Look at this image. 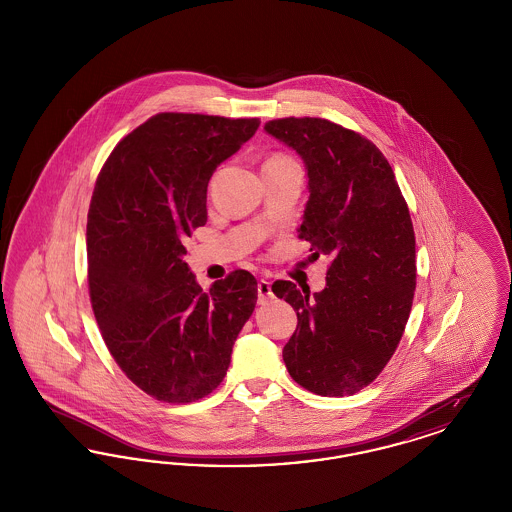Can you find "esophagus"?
<instances>
[{"label":"esophagus","mask_w":512,"mask_h":512,"mask_svg":"<svg viewBox=\"0 0 512 512\" xmlns=\"http://www.w3.org/2000/svg\"><path fill=\"white\" fill-rule=\"evenodd\" d=\"M257 293H259V303H267L272 299V288L268 280H259L257 284Z\"/></svg>","instance_id":"esophagus-1"}]
</instances>
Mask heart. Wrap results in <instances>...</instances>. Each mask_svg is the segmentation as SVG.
Segmentation results:
<instances>
[{
    "mask_svg": "<svg viewBox=\"0 0 512 512\" xmlns=\"http://www.w3.org/2000/svg\"><path fill=\"white\" fill-rule=\"evenodd\" d=\"M278 161H292V159L288 155H284V153H276V155H272L268 159L267 163H278Z\"/></svg>",
    "mask_w": 512,
    "mask_h": 512,
    "instance_id": "1",
    "label": "heart"
}]
</instances>
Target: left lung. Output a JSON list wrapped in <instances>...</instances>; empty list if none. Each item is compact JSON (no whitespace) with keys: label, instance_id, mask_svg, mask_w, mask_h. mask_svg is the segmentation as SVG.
Wrapping results in <instances>:
<instances>
[{"label":"left lung","instance_id":"obj_1","mask_svg":"<svg viewBox=\"0 0 512 512\" xmlns=\"http://www.w3.org/2000/svg\"><path fill=\"white\" fill-rule=\"evenodd\" d=\"M265 130L305 161L309 201L297 232L315 257L332 259L322 292H301L290 280L272 284L297 311L282 357L301 388L353 395L390 363L411 315L409 207L388 159L359 132L315 117L274 119Z\"/></svg>","mask_w":512,"mask_h":512}]
</instances>
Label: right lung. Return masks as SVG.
I'll return each instance as SVG.
<instances>
[{"mask_svg":"<svg viewBox=\"0 0 512 512\" xmlns=\"http://www.w3.org/2000/svg\"><path fill=\"white\" fill-rule=\"evenodd\" d=\"M259 119L157 113L101 167L86 226L88 290L101 338L122 372L165 403L219 388L257 303V280L234 270L205 293L184 242L207 222V186Z\"/></svg>","mask_w":512,"mask_h":512,"instance_id":"obj_1","label":"right lung"}]
</instances>
